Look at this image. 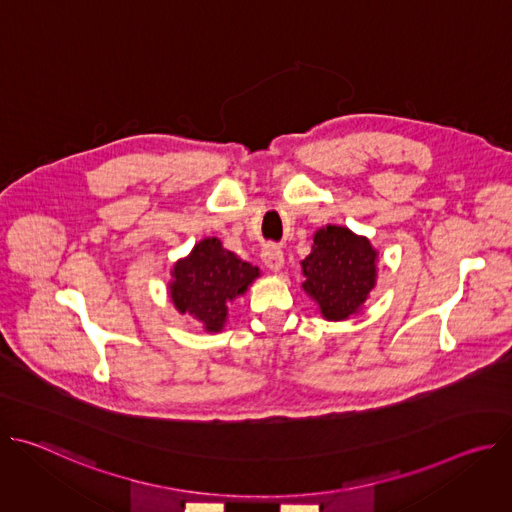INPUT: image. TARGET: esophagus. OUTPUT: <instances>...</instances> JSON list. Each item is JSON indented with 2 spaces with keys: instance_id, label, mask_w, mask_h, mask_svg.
<instances>
[{
  "instance_id": "1",
  "label": "esophagus",
  "mask_w": 512,
  "mask_h": 512,
  "mask_svg": "<svg viewBox=\"0 0 512 512\" xmlns=\"http://www.w3.org/2000/svg\"><path fill=\"white\" fill-rule=\"evenodd\" d=\"M261 259L267 265V269H271V271H281L283 269V251L279 247H275V245L263 247Z\"/></svg>"
}]
</instances>
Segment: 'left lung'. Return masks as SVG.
Segmentation results:
<instances>
[{"instance_id": "obj_1", "label": "left lung", "mask_w": 512, "mask_h": 512, "mask_svg": "<svg viewBox=\"0 0 512 512\" xmlns=\"http://www.w3.org/2000/svg\"><path fill=\"white\" fill-rule=\"evenodd\" d=\"M379 251L348 227L326 225L314 233L310 255L302 261V289L328 322L358 314L377 285Z\"/></svg>"}]
</instances>
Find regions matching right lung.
I'll use <instances>...</instances> for the list:
<instances>
[{"instance_id": "obj_1", "label": "right lung", "mask_w": 512, "mask_h": 512, "mask_svg": "<svg viewBox=\"0 0 512 512\" xmlns=\"http://www.w3.org/2000/svg\"><path fill=\"white\" fill-rule=\"evenodd\" d=\"M168 294L178 314H188L204 332L225 330L229 304L245 296L261 269L225 249L221 239L204 237L170 269Z\"/></svg>"}]
</instances>
